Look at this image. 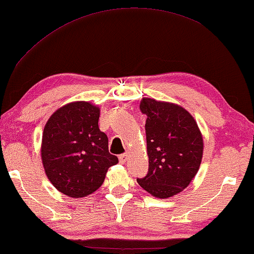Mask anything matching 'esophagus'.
I'll use <instances>...</instances> for the list:
<instances>
[{"mask_svg": "<svg viewBox=\"0 0 254 254\" xmlns=\"http://www.w3.org/2000/svg\"><path fill=\"white\" fill-rule=\"evenodd\" d=\"M127 159V154H122V155L119 156V160H120L121 164L126 163Z\"/></svg>", "mask_w": 254, "mask_h": 254, "instance_id": "esophagus-1", "label": "esophagus"}]
</instances>
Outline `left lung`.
<instances>
[{
	"label": "left lung",
	"instance_id": "1",
	"mask_svg": "<svg viewBox=\"0 0 254 254\" xmlns=\"http://www.w3.org/2000/svg\"><path fill=\"white\" fill-rule=\"evenodd\" d=\"M140 111L147 115L149 168L136 182L157 198H171L183 191L198 173L202 135L190 113L175 104L143 98Z\"/></svg>",
	"mask_w": 254,
	"mask_h": 254
}]
</instances>
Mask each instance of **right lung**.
Returning <instances> with one entry per match:
<instances>
[{
  "label": "right lung",
  "instance_id": "obj_1",
  "mask_svg": "<svg viewBox=\"0 0 254 254\" xmlns=\"http://www.w3.org/2000/svg\"><path fill=\"white\" fill-rule=\"evenodd\" d=\"M99 108L75 102L59 108L43 132L42 159L51 183L63 194L81 198L95 192L118 157L99 130Z\"/></svg>",
  "mask_w": 254,
  "mask_h": 254
}]
</instances>
